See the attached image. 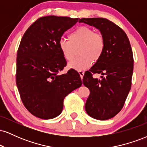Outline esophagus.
<instances>
[{
	"label": "esophagus",
	"instance_id": "1",
	"mask_svg": "<svg viewBox=\"0 0 147 147\" xmlns=\"http://www.w3.org/2000/svg\"><path fill=\"white\" fill-rule=\"evenodd\" d=\"M79 75H80V77L81 79H83V77L84 75V71H79Z\"/></svg>",
	"mask_w": 147,
	"mask_h": 147
}]
</instances>
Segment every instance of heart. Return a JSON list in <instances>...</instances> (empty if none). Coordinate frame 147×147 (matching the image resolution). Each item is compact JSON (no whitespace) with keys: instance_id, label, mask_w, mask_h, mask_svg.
Returning <instances> with one entry per match:
<instances>
[{"instance_id":"obj_1","label":"heart","mask_w":147,"mask_h":147,"mask_svg":"<svg viewBox=\"0 0 147 147\" xmlns=\"http://www.w3.org/2000/svg\"><path fill=\"white\" fill-rule=\"evenodd\" d=\"M59 48L63 58L67 61L73 59L76 50L79 48V58L68 63V67L82 71L90 66L92 61H97L104 53L105 41L101 34L87 26H81L68 35V41L61 39Z\"/></svg>"}]
</instances>
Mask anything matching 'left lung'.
Returning <instances> with one entry per match:
<instances>
[{"instance_id":"left-lung-1","label":"left lung","mask_w":147,"mask_h":147,"mask_svg":"<svg viewBox=\"0 0 147 147\" xmlns=\"http://www.w3.org/2000/svg\"><path fill=\"white\" fill-rule=\"evenodd\" d=\"M79 23L95 27L105 41L102 56L85 72L83 84L90 90L85 109L89 116L106 120L124 106L131 87L133 71L132 49L127 35L114 23L103 18H79ZM101 74L100 79L92 74Z\"/></svg>"}]
</instances>
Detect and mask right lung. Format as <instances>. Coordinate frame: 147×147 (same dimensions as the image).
I'll return each instance as SVG.
<instances>
[{"instance_id": "right-lung-1", "label": "right lung", "mask_w": 147, "mask_h": 147, "mask_svg": "<svg viewBox=\"0 0 147 147\" xmlns=\"http://www.w3.org/2000/svg\"><path fill=\"white\" fill-rule=\"evenodd\" d=\"M78 18L48 16L26 30L17 52L16 81L22 102L33 115L50 119L61 113L63 99L82 86L79 74L70 70L59 48L62 35Z\"/></svg>"}]
</instances>
